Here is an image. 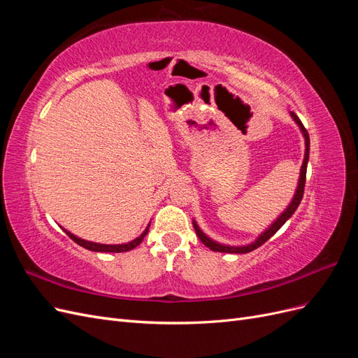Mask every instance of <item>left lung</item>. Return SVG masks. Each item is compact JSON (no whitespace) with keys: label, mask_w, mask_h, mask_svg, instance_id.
Instances as JSON below:
<instances>
[{"label":"left lung","mask_w":358,"mask_h":358,"mask_svg":"<svg viewBox=\"0 0 358 358\" xmlns=\"http://www.w3.org/2000/svg\"><path fill=\"white\" fill-rule=\"evenodd\" d=\"M289 116L292 117V121H294V122L297 124V127L300 128V131H301L303 137H305V158H303V162H301L300 176H299V182H297V188H296L294 196H292L289 204L287 206V209H285L282 213H280V215L278 216V218H276L272 224H270L262 234H258V237H257V239H255L254 242L248 243V245L233 246V245H225V243L216 242V241L210 239V237L200 229L196 220H192L194 230H196V233H197V236H199V239H200L206 246H208L209 249H212V251H215V252H229V254H248V252H251V251H254V249H257L258 246H262L263 243H266V242L270 239V237H272V236L280 229V227H282V225L291 218L292 213H294V212L297 210L299 204H300V201H301V199H303V191H305L306 169H308V161H309V134H308L306 128L303 127L301 121L297 117V115H296L294 112H289Z\"/></svg>","instance_id":"1"}]
</instances>
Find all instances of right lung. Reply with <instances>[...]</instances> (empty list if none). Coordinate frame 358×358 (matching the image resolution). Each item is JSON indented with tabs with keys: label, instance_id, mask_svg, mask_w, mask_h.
Masks as SVG:
<instances>
[{
	"label": "right lung",
	"instance_id": "add662e5",
	"mask_svg": "<svg viewBox=\"0 0 358 358\" xmlns=\"http://www.w3.org/2000/svg\"><path fill=\"white\" fill-rule=\"evenodd\" d=\"M149 225L150 222L148 224V227L145 229V231L140 234L138 237H136L134 241L128 242V243H121V245H104V243H95V242H90V241H85V239H80V237L74 236L73 233H70L69 230L62 229L64 231H66V234L70 237L71 241H74L78 245L83 246L85 249H90V251H94V252H127V251H131V249H134L136 246H138L140 243L143 242V237L148 234L149 231Z\"/></svg>",
	"mask_w": 358,
	"mask_h": 358
}]
</instances>
